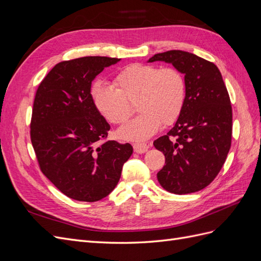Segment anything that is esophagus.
<instances>
[{"mask_svg": "<svg viewBox=\"0 0 261 261\" xmlns=\"http://www.w3.org/2000/svg\"><path fill=\"white\" fill-rule=\"evenodd\" d=\"M133 147H134V151L136 153H145L149 148V145L145 143H136L133 145Z\"/></svg>", "mask_w": 261, "mask_h": 261, "instance_id": "34e87169", "label": "esophagus"}]
</instances>
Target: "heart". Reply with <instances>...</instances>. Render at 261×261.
I'll return each mask as SVG.
<instances>
[{
    "mask_svg": "<svg viewBox=\"0 0 261 261\" xmlns=\"http://www.w3.org/2000/svg\"><path fill=\"white\" fill-rule=\"evenodd\" d=\"M115 89L96 84L92 100L98 112L110 123L120 125L130 116V105L140 112L117 130L126 140H145L163 126L175 123L186 100L185 77L174 67L132 64L114 80Z\"/></svg>",
    "mask_w": 261,
    "mask_h": 261,
    "instance_id": "obj_1",
    "label": "heart"
}]
</instances>
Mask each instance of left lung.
<instances>
[{"instance_id":"left-lung-1","label":"left lung","mask_w":261,"mask_h":261,"mask_svg":"<svg viewBox=\"0 0 261 261\" xmlns=\"http://www.w3.org/2000/svg\"><path fill=\"white\" fill-rule=\"evenodd\" d=\"M170 63L186 82V100L170 132L153 141L165 156L158 172L160 185L176 195L201 191L223 167L232 140V107L222 75L213 63L171 50L154 54L149 63Z\"/></svg>"}]
</instances>
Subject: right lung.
<instances>
[{"label":"right lung","mask_w":261,"mask_h":261,"mask_svg":"<svg viewBox=\"0 0 261 261\" xmlns=\"http://www.w3.org/2000/svg\"><path fill=\"white\" fill-rule=\"evenodd\" d=\"M121 59L85 57L61 62L39 85L30 138L39 167L59 191L93 202L111 193L133 147L106 140L110 125L94 107L91 83Z\"/></svg>","instance_id":"obj_1"}]
</instances>
